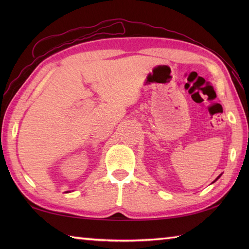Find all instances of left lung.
<instances>
[{
    "label": "left lung",
    "mask_w": 249,
    "mask_h": 249,
    "mask_svg": "<svg viewBox=\"0 0 249 249\" xmlns=\"http://www.w3.org/2000/svg\"><path fill=\"white\" fill-rule=\"evenodd\" d=\"M219 177H220V176H219ZM219 177H218V178H216V179H218V178H219ZM216 179H215V181H216Z\"/></svg>",
    "instance_id": "8db88e82"
}]
</instances>
